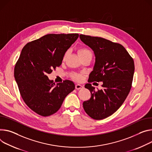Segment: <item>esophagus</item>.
I'll return each mask as SVG.
<instances>
[{"label": "esophagus", "instance_id": "1", "mask_svg": "<svg viewBox=\"0 0 152 152\" xmlns=\"http://www.w3.org/2000/svg\"><path fill=\"white\" fill-rule=\"evenodd\" d=\"M75 87H76V89H77V90H79V89L83 88L84 86H82V85H80V84H76V86H75Z\"/></svg>", "mask_w": 152, "mask_h": 152}]
</instances>
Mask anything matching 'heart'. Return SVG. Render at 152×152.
Segmentation results:
<instances>
[{
    "label": "heart",
    "instance_id": "b5f03b06",
    "mask_svg": "<svg viewBox=\"0 0 152 152\" xmlns=\"http://www.w3.org/2000/svg\"><path fill=\"white\" fill-rule=\"evenodd\" d=\"M78 53H79V56H82V55H84V54H86L87 53H91V51L86 48H81L79 50ZM66 53H65V54L64 55V58H65L66 57ZM73 77L76 80H80L82 78V75H75Z\"/></svg>",
    "mask_w": 152,
    "mask_h": 152
}]
</instances>
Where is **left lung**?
<instances>
[{
    "instance_id": "8db88e82",
    "label": "left lung",
    "mask_w": 152,
    "mask_h": 152,
    "mask_svg": "<svg viewBox=\"0 0 152 152\" xmlns=\"http://www.w3.org/2000/svg\"><path fill=\"white\" fill-rule=\"evenodd\" d=\"M82 42L94 52L95 62L85 87L91 93L83 102L87 114L100 120L113 115L122 105L130 91L134 72L133 58L122 45L102 37L80 34ZM102 81L103 88L95 91L89 83Z\"/></svg>"
}]
</instances>
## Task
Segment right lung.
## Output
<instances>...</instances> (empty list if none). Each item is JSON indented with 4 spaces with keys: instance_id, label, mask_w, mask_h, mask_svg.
Here are the masks:
<instances>
[{
    "instance_id": "1",
    "label": "right lung",
    "mask_w": 152,
    "mask_h": 152,
    "mask_svg": "<svg viewBox=\"0 0 152 152\" xmlns=\"http://www.w3.org/2000/svg\"><path fill=\"white\" fill-rule=\"evenodd\" d=\"M79 34H49L25 45L15 67V80L22 98L30 109L42 116L58 111L75 86L65 80L55 84L47 76L59 66L67 50Z\"/></svg>"
}]
</instances>
